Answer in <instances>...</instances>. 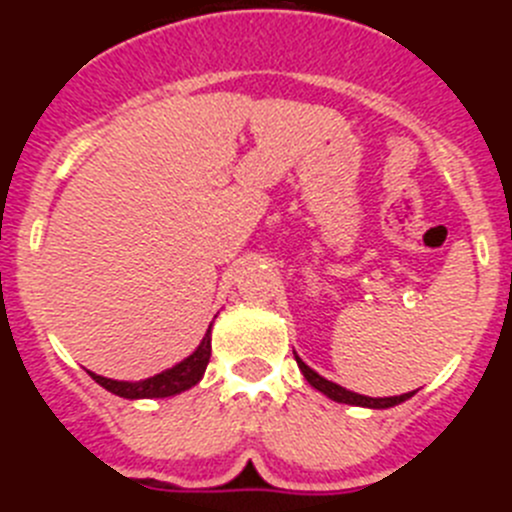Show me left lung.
I'll list each match as a JSON object with an SVG mask.
<instances>
[{
	"mask_svg": "<svg viewBox=\"0 0 512 512\" xmlns=\"http://www.w3.org/2000/svg\"><path fill=\"white\" fill-rule=\"evenodd\" d=\"M297 359V366L302 369V374H305L307 382L315 387V390H320L323 395H328L330 400L336 402H346V405H361V408H374V410H382V408H392V405H400V402H405L408 397H413V392H408V395H397V397H366V395H356V392L351 390H343L341 384L336 382H328V379L320 377L318 372H312L310 366L305 364V361L300 359V356H295Z\"/></svg>",
	"mask_w": 512,
	"mask_h": 512,
	"instance_id": "1",
	"label": "left lung"
}]
</instances>
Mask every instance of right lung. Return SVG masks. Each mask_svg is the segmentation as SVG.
<instances>
[{"label":"right lung","mask_w":512,"mask_h":512,"mask_svg":"<svg viewBox=\"0 0 512 512\" xmlns=\"http://www.w3.org/2000/svg\"><path fill=\"white\" fill-rule=\"evenodd\" d=\"M210 351V330H207L200 348H197L189 359H184L182 364L171 366L166 372L156 374V377L143 379V382H117V379L99 377V374H92V377L94 382L102 384L104 390H110L112 395L128 397V400H138V397H171L189 390V387H194V384L200 382L202 374H205L207 369V361H210Z\"/></svg>","instance_id":"1"}]
</instances>
